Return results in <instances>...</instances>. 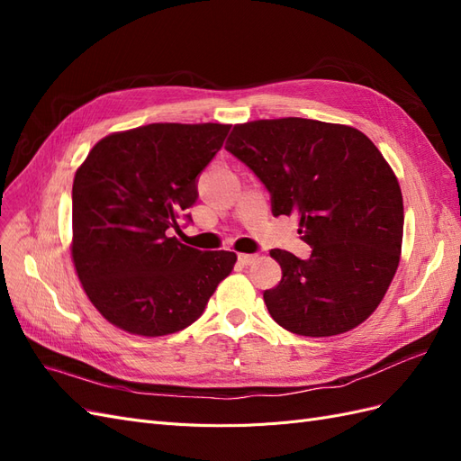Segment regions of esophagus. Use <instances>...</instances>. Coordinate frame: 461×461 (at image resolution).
<instances>
[{"label":"esophagus","instance_id":"obj_1","mask_svg":"<svg viewBox=\"0 0 461 461\" xmlns=\"http://www.w3.org/2000/svg\"><path fill=\"white\" fill-rule=\"evenodd\" d=\"M256 259H258L256 254H239V261H240L242 265H252Z\"/></svg>","mask_w":461,"mask_h":461}]
</instances>
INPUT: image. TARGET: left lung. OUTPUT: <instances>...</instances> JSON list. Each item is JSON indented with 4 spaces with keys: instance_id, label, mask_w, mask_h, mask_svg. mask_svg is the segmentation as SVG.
I'll return each mask as SVG.
<instances>
[{
    "instance_id": "obj_1",
    "label": "left lung",
    "mask_w": 461,
    "mask_h": 461,
    "mask_svg": "<svg viewBox=\"0 0 461 461\" xmlns=\"http://www.w3.org/2000/svg\"><path fill=\"white\" fill-rule=\"evenodd\" d=\"M294 215L312 256H271L283 278L263 292L271 317L302 337H334L376 310L398 269L403 203L383 153L352 127L286 117L236 124L225 146Z\"/></svg>"
}]
</instances>
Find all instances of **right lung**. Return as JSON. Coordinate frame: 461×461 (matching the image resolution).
I'll return each instance as SVG.
<instances>
[{"label": "right lung", "mask_w": 461, "mask_h": 461, "mask_svg": "<svg viewBox=\"0 0 461 461\" xmlns=\"http://www.w3.org/2000/svg\"><path fill=\"white\" fill-rule=\"evenodd\" d=\"M229 124L153 122L97 142L73 183V261L109 323L165 337L192 325L236 261L171 236L198 200V176Z\"/></svg>", "instance_id": "obj_1"}]
</instances>
